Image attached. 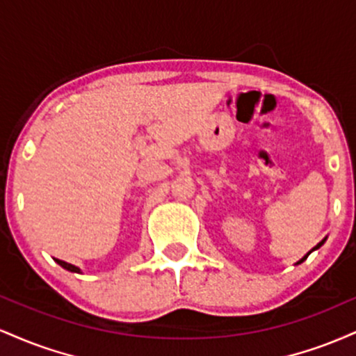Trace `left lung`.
Here are the masks:
<instances>
[{"label": "left lung", "instance_id": "1", "mask_svg": "<svg viewBox=\"0 0 356 356\" xmlns=\"http://www.w3.org/2000/svg\"><path fill=\"white\" fill-rule=\"evenodd\" d=\"M325 241H326V239H323V241H321V243H318V244H316V246H314V248L312 249V251H314V249H318V248H320V246H321V244H323V243H325ZM312 251H309V252H308V254H306V256H303V257H301V259H300V261H298V263H296V264H301V263H303V261L306 259V257H308L309 254H312Z\"/></svg>", "mask_w": 356, "mask_h": 356}]
</instances>
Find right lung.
Listing matches in <instances>:
<instances>
[{"label":"right lung","mask_w":356,"mask_h":356,"mask_svg":"<svg viewBox=\"0 0 356 356\" xmlns=\"http://www.w3.org/2000/svg\"><path fill=\"white\" fill-rule=\"evenodd\" d=\"M56 263L60 264L61 268H65V269H68V271H72V273H80V268H76V266H73V264H70V263H67V261H61V259H55Z\"/></svg>","instance_id":"right-lung-1"}]
</instances>
